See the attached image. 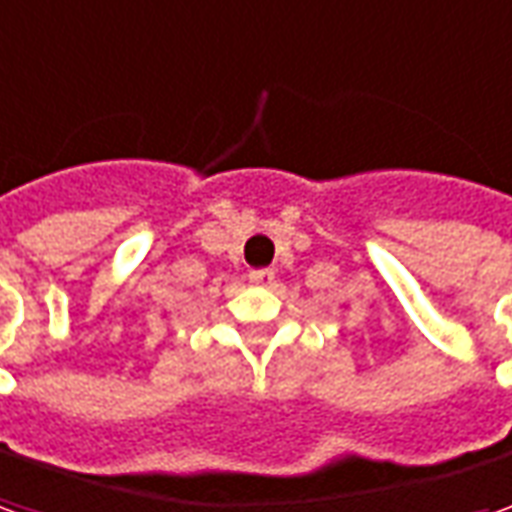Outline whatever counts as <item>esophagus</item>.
<instances>
[{
  "instance_id": "34e87169",
  "label": "esophagus",
  "mask_w": 512,
  "mask_h": 512,
  "mask_svg": "<svg viewBox=\"0 0 512 512\" xmlns=\"http://www.w3.org/2000/svg\"><path fill=\"white\" fill-rule=\"evenodd\" d=\"M249 280L255 282V285H271L274 282V271L271 268H255V271H249Z\"/></svg>"
}]
</instances>
